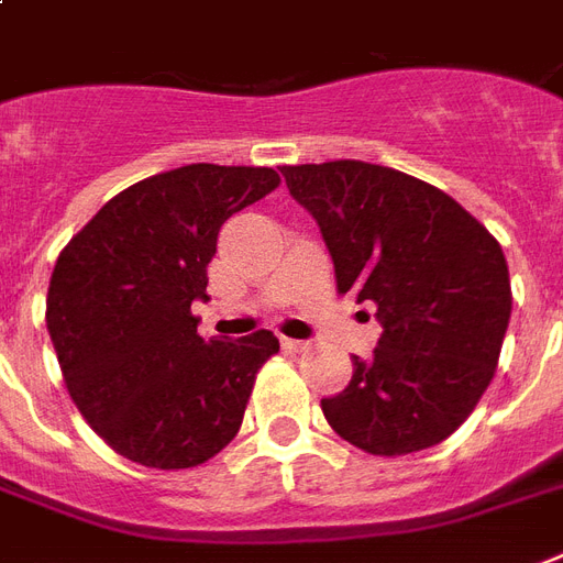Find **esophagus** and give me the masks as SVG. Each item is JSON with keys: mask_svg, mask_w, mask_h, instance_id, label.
Instances as JSON below:
<instances>
[{"mask_svg": "<svg viewBox=\"0 0 563 563\" xmlns=\"http://www.w3.org/2000/svg\"><path fill=\"white\" fill-rule=\"evenodd\" d=\"M280 342H283V349H286V351H307V349H310V342H307V339L283 336Z\"/></svg>", "mask_w": 563, "mask_h": 563, "instance_id": "34e87169", "label": "esophagus"}]
</instances>
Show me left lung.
<instances>
[{
	"mask_svg": "<svg viewBox=\"0 0 563 563\" xmlns=\"http://www.w3.org/2000/svg\"><path fill=\"white\" fill-rule=\"evenodd\" d=\"M316 218L339 295L377 307L380 339L354 357L351 384L321 398L330 428L368 454L396 457L452 437L499 363L510 277L499 242L422 179L339 158L280 167Z\"/></svg>",
	"mask_w": 563,
	"mask_h": 563,
	"instance_id": "8db88e82",
	"label": "left lung"
}]
</instances>
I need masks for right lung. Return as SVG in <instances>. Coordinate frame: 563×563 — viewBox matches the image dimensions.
<instances>
[{"instance_id": "obj_1", "label": "right lung", "mask_w": 563, "mask_h": 563, "mask_svg": "<svg viewBox=\"0 0 563 563\" xmlns=\"http://www.w3.org/2000/svg\"><path fill=\"white\" fill-rule=\"evenodd\" d=\"M280 186L272 167L186 165L114 195L55 263L46 330L73 405L118 454L188 470L242 428L272 330L203 339L195 300L230 214Z\"/></svg>"}]
</instances>
